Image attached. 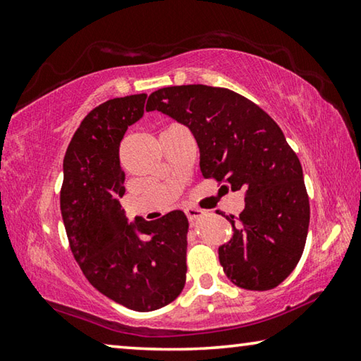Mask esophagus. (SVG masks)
Returning <instances> with one entry per match:
<instances>
[{"mask_svg":"<svg viewBox=\"0 0 361 361\" xmlns=\"http://www.w3.org/2000/svg\"><path fill=\"white\" fill-rule=\"evenodd\" d=\"M185 213H186V216H188V219H189V221H191V223L197 221L199 218H202V216L205 215L204 210H197V209H186Z\"/></svg>","mask_w":361,"mask_h":361,"instance_id":"esophagus-1","label":"esophagus"}]
</instances>
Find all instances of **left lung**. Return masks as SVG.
Instances as JSON below:
<instances>
[{
    "label": "left lung",
    "mask_w": 361,
    "mask_h": 361,
    "mask_svg": "<svg viewBox=\"0 0 361 361\" xmlns=\"http://www.w3.org/2000/svg\"><path fill=\"white\" fill-rule=\"evenodd\" d=\"M181 122L197 142L204 178L245 192V209L226 216L234 235L219 247V262L232 283L272 290L301 259L310 207L302 167L271 116L245 97L204 84L152 92L146 111Z\"/></svg>",
    "instance_id": "1"
}]
</instances>
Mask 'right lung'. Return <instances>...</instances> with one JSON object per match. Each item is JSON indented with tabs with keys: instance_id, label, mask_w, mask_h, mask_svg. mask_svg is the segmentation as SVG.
<instances>
[{
	"instance_id": "add662e5",
	"label": "right lung",
	"mask_w": 361,
	"mask_h": 361,
	"mask_svg": "<svg viewBox=\"0 0 361 361\" xmlns=\"http://www.w3.org/2000/svg\"><path fill=\"white\" fill-rule=\"evenodd\" d=\"M146 97L108 100L85 116L66 149L60 189L70 248L85 279L137 312L161 309L178 298L188 269L185 213L173 210L156 221L135 218L129 224L119 202L126 192L119 145L143 116Z\"/></svg>"
}]
</instances>
